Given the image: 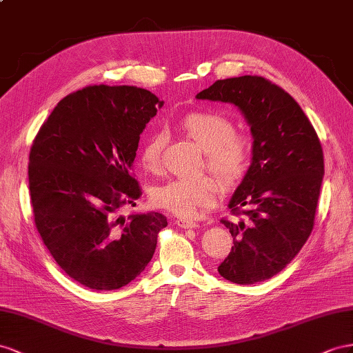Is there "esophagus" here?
Returning a JSON list of instances; mask_svg holds the SVG:
<instances>
[{"instance_id": "esophagus-1", "label": "esophagus", "mask_w": 353, "mask_h": 353, "mask_svg": "<svg viewBox=\"0 0 353 353\" xmlns=\"http://www.w3.org/2000/svg\"><path fill=\"white\" fill-rule=\"evenodd\" d=\"M176 225H177V227H180V228H185V230H188V228H196L198 227V223L195 221L185 219V218H177L176 219Z\"/></svg>"}]
</instances>
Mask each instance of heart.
<instances>
[{"instance_id":"obj_1","label":"heart","mask_w":353,"mask_h":353,"mask_svg":"<svg viewBox=\"0 0 353 353\" xmlns=\"http://www.w3.org/2000/svg\"><path fill=\"white\" fill-rule=\"evenodd\" d=\"M179 130L198 149L204 152V167L225 185H234L245 177L252 162V141L246 134L236 132L234 123L219 113L192 110L180 117ZM162 139L149 134L139 152L140 167L157 171ZM219 183L212 176L196 179H171L152 188V203L182 218H192L203 209H209L219 195Z\"/></svg>"}]
</instances>
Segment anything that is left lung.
<instances>
[{
    "instance_id": "obj_1",
    "label": "left lung",
    "mask_w": 353,
    "mask_h": 353,
    "mask_svg": "<svg viewBox=\"0 0 353 353\" xmlns=\"http://www.w3.org/2000/svg\"><path fill=\"white\" fill-rule=\"evenodd\" d=\"M198 99L232 103L254 135V157L221 222L232 236L219 274L237 285L263 282L280 273L301 250L314 225L323 152L303 108L261 76L216 82Z\"/></svg>"
}]
</instances>
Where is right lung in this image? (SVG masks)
Segmentation results:
<instances>
[{"instance_id":"obj_1","label":"right lung","mask_w":353,"mask_h":353,"mask_svg":"<svg viewBox=\"0 0 353 353\" xmlns=\"http://www.w3.org/2000/svg\"><path fill=\"white\" fill-rule=\"evenodd\" d=\"M161 105L141 88L86 86L61 99L32 141L35 227L57 264L89 289L132 282L167 227L158 212L116 218L141 196L132 164L140 134Z\"/></svg>"}]
</instances>
